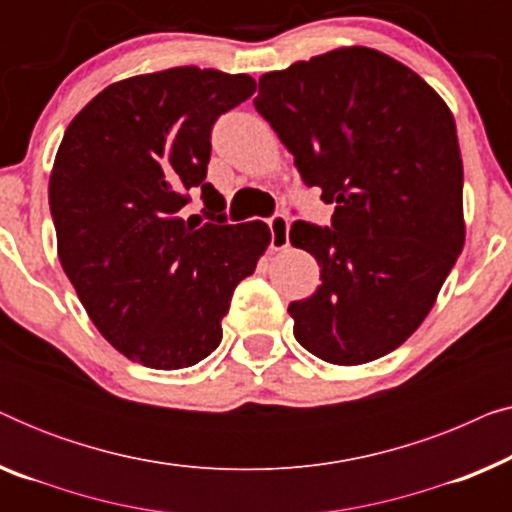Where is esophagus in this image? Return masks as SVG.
I'll use <instances>...</instances> for the list:
<instances>
[{"mask_svg": "<svg viewBox=\"0 0 512 512\" xmlns=\"http://www.w3.org/2000/svg\"><path fill=\"white\" fill-rule=\"evenodd\" d=\"M270 228V247L272 249H284L289 247V216L286 212H277L268 219Z\"/></svg>", "mask_w": 512, "mask_h": 512, "instance_id": "1", "label": "esophagus"}]
</instances>
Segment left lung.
I'll list each match as a JSON object with an SVG mask.
<instances>
[{"instance_id": "8db88e82", "label": "left lung", "mask_w": 512, "mask_h": 512, "mask_svg": "<svg viewBox=\"0 0 512 512\" xmlns=\"http://www.w3.org/2000/svg\"><path fill=\"white\" fill-rule=\"evenodd\" d=\"M254 107L307 186L335 205L331 226L296 221L321 286L289 305L307 352L359 366L401 347L464 249V167L452 111L401 62L338 48L258 79Z\"/></svg>"}]
</instances>
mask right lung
<instances>
[{
	"instance_id": "obj_1",
	"label": "right lung",
	"mask_w": 512,
	"mask_h": 512,
	"mask_svg": "<svg viewBox=\"0 0 512 512\" xmlns=\"http://www.w3.org/2000/svg\"><path fill=\"white\" fill-rule=\"evenodd\" d=\"M254 90L251 76L219 69L132 76L93 97L62 137L48 184L60 263L97 331L146 368L212 354L235 286L270 244L263 221L228 223L205 179L214 123ZM193 190L205 224L180 219Z\"/></svg>"
}]
</instances>
